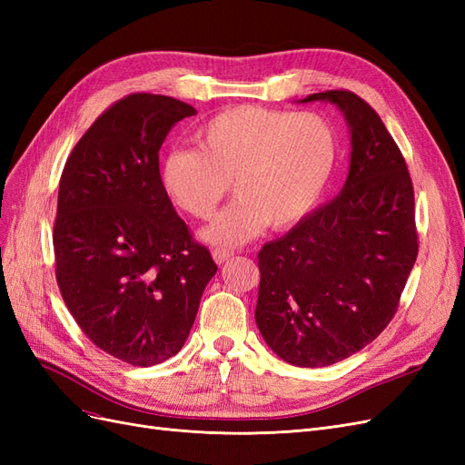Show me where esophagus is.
I'll list each match as a JSON object with an SVG mask.
<instances>
[{
  "label": "esophagus",
  "mask_w": 465,
  "mask_h": 465,
  "mask_svg": "<svg viewBox=\"0 0 465 465\" xmlns=\"http://www.w3.org/2000/svg\"><path fill=\"white\" fill-rule=\"evenodd\" d=\"M211 256H213V260L221 265V263H224L232 256V252L231 250H224V248H215L213 252H211Z\"/></svg>",
  "instance_id": "obj_1"
}]
</instances>
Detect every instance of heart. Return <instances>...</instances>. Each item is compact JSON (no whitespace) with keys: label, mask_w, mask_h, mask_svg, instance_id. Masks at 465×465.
<instances>
[{"label":"heart","mask_w":465,"mask_h":465,"mask_svg":"<svg viewBox=\"0 0 465 465\" xmlns=\"http://www.w3.org/2000/svg\"><path fill=\"white\" fill-rule=\"evenodd\" d=\"M200 149H176L163 161L171 202L195 219L213 215L231 192L238 198L202 231L209 244L241 246L265 224L289 229L311 213L331 176L337 137L318 112L234 106L195 132Z\"/></svg>","instance_id":"heart-1"}]
</instances>
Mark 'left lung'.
<instances>
[{
  "mask_svg": "<svg viewBox=\"0 0 465 465\" xmlns=\"http://www.w3.org/2000/svg\"><path fill=\"white\" fill-rule=\"evenodd\" d=\"M331 103L351 134L349 174L330 203L260 250L256 323L277 357L328 367L382 333L417 260L411 176L376 112L351 91Z\"/></svg>",
  "mask_w": 465,
  "mask_h": 465,
  "instance_id": "8db88e82",
  "label": "left lung"
}]
</instances>
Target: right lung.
<instances>
[{
	"instance_id": "add662e5",
	"label": "right lung",
	"mask_w": 465,
	"mask_h": 465,
	"mask_svg": "<svg viewBox=\"0 0 465 465\" xmlns=\"http://www.w3.org/2000/svg\"><path fill=\"white\" fill-rule=\"evenodd\" d=\"M198 114L173 96L112 104L64 166L54 223L55 279L89 340L134 367L176 355L217 265L168 200L159 151Z\"/></svg>"
}]
</instances>
